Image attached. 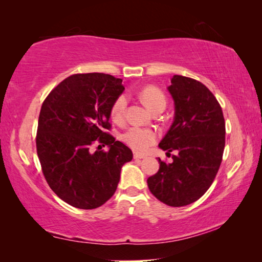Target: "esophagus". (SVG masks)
I'll list each match as a JSON object with an SVG mask.
<instances>
[{"label": "esophagus", "instance_id": "1", "mask_svg": "<svg viewBox=\"0 0 262 262\" xmlns=\"http://www.w3.org/2000/svg\"><path fill=\"white\" fill-rule=\"evenodd\" d=\"M145 156L144 155H141V154H137V152H134V159H143Z\"/></svg>", "mask_w": 262, "mask_h": 262}]
</instances>
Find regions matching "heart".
<instances>
[{
  "mask_svg": "<svg viewBox=\"0 0 262 262\" xmlns=\"http://www.w3.org/2000/svg\"><path fill=\"white\" fill-rule=\"evenodd\" d=\"M140 98L143 101L144 105L151 111L156 112L158 110H164L166 107V97L163 94L161 89L157 86H145L140 91ZM128 105V97L125 94L119 95L113 100L111 105V117L114 121L120 122L125 118L126 108ZM157 140V133L149 128H140L132 127L122 134V141L130 147L133 150L139 152H143L150 145L155 143Z\"/></svg>",
  "mask_w": 262,
  "mask_h": 262,
  "instance_id": "obj_1",
  "label": "heart"
}]
</instances>
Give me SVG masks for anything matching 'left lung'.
Segmentation results:
<instances>
[{"label": "left lung", "mask_w": 262, "mask_h": 262, "mask_svg": "<svg viewBox=\"0 0 262 262\" xmlns=\"http://www.w3.org/2000/svg\"><path fill=\"white\" fill-rule=\"evenodd\" d=\"M174 100V120L159 143L172 162L158 159L148 187L159 201L183 207L199 200L219 172L225 145V121L216 97L196 79L174 75L167 88Z\"/></svg>", "instance_id": "1"}]
</instances>
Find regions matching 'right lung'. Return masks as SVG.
<instances>
[{"label": "right lung", "instance_id": "1", "mask_svg": "<svg viewBox=\"0 0 262 262\" xmlns=\"http://www.w3.org/2000/svg\"><path fill=\"white\" fill-rule=\"evenodd\" d=\"M123 90L121 78L75 74L43 100L35 137L42 173L53 192L75 208L95 209L110 200L122 165L132 161V150L107 133L111 105Z\"/></svg>", "mask_w": 262, "mask_h": 262}]
</instances>
